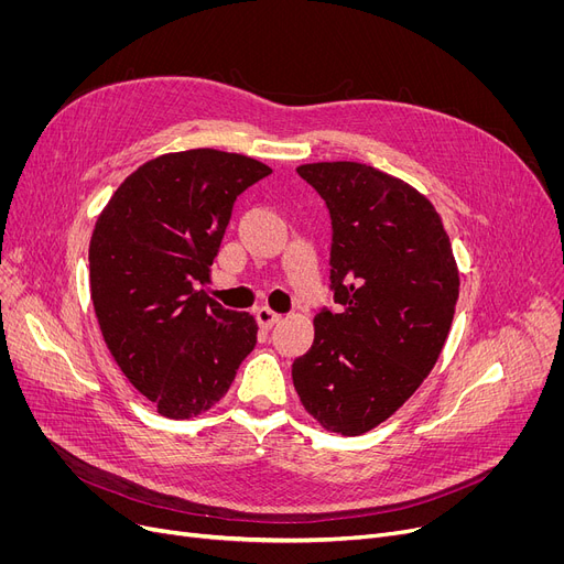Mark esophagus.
<instances>
[{
    "label": "esophagus",
    "instance_id": "obj_1",
    "mask_svg": "<svg viewBox=\"0 0 564 564\" xmlns=\"http://www.w3.org/2000/svg\"><path fill=\"white\" fill-rule=\"evenodd\" d=\"M256 319H258V324L260 327H264V329H272L274 324L281 319V315L279 313H274L272 308H267V306H260L258 311H256Z\"/></svg>",
    "mask_w": 564,
    "mask_h": 564
}]
</instances>
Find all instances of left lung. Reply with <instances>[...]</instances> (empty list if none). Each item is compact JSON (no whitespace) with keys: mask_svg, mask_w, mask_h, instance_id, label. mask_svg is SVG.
<instances>
[{"mask_svg":"<svg viewBox=\"0 0 564 564\" xmlns=\"http://www.w3.org/2000/svg\"><path fill=\"white\" fill-rule=\"evenodd\" d=\"M332 215V288L340 313L315 315L292 364L304 409L329 432H370L416 393L446 345L459 272L434 205L359 162L297 166Z\"/></svg>","mask_w":564,"mask_h":564,"instance_id":"left-lung-1","label":"left lung"}]
</instances>
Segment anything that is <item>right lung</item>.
<instances>
[{
    "mask_svg": "<svg viewBox=\"0 0 564 564\" xmlns=\"http://www.w3.org/2000/svg\"><path fill=\"white\" fill-rule=\"evenodd\" d=\"M270 173L215 148L166 153L130 173L96 221L88 267L100 332L160 416L215 406L256 347L253 315L196 285L210 281L235 198Z\"/></svg>",
    "mask_w": 564,
    "mask_h": 564,
    "instance_id": "add662e5",
    "label": "right lung"
}]
</instances>
